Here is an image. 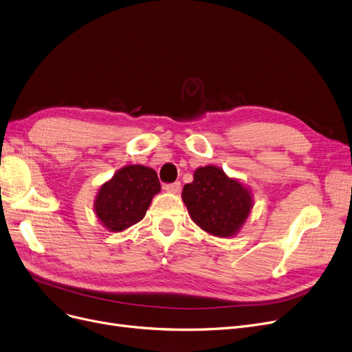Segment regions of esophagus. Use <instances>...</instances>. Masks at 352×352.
I'll return each instance as SVG.
<instances>
[{"mask_svg":"<svg viewBox=\"0 0 352 352\" xmlns=\"http://www.w3.org/2000/svg\"><path fill=\"white\" fill-rule=\"evenodd\" d=\"M164 188L168 191V192H178L181 190V182L179 181H175V182H171V184H165Z\"/></svg>","mask_w":352,"mask_h":352,"instance_id":"esophagus-1","label":"esophagus"}]
</instances>
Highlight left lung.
I'll return each mask as SVG.
<instances>
[{
  "mask_svg": "<svg viewBox=\"0 0 352 352\" xmlns=\"http://www.w3.org/2000/svg\"><path fill=\"white\" fill-rule=\"evenodd\" d=\"M182 200L192 221L219 237L236 234L253 206L249 190L212 165L195 170L194 181L182 190Z\"/></svg>",
  "mask_w": 352,
  "mask_h": 352,
  "instance_id": "obj_1",
  "label": "left lung"
}]
</instances>
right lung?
Masks as SVG:
<instances>
[{"mask_svg":"<svg viewBox=\"0 0 352 352\" xmlns=\"http://www.w3.org/2000/svg\"><path fill=\"white\" fill-rule=\"evenodd\" d=\"M157 173L144 165H128L100 187L95 212L100 223L111 232H122L141 221L160 192Z\"/></svg>","mask_w":352,"mask_h":352,"instance_id":"add662e5","label":"right lung"}]
</instances>
